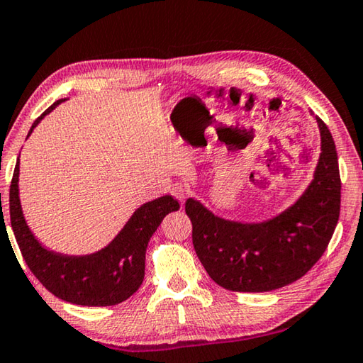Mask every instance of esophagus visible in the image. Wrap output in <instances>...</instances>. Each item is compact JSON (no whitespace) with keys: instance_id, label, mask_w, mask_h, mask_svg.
<instances>
[{"instance_id":"obj_1","label":"esophagus","mask_w":363,"mask_h":363,"mask_svg":"<svg viewBox=\"0 0 363 363\" xmlns=\"http://www.w3.org/2000/svg\"><path fill=\"white\" fill-rule=\"evenodd\" d=\"M172 196H174V198L177 199V201H180L182 204L183 202H185V198H186V189H185V186L182 185V183H175L174 186H172Z\"/></svg>"}]
</instances>
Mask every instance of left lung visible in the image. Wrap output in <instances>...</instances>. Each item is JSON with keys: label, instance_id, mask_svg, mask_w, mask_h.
Returning <instances> with one entry per match:
<instances>
[{"label": "left lung", "instance_id": "left-lung-1", "mask_svg": "<svg viewBox=\"0 0 363 363\" xmlns=\"http://www.w3.org/2000/svg\"><path fill=\"white\" fill-rule=\"evenodd\" d=\"M320 157L314 180L294 206L263 223L220 218L189 198L193 245L213 282L233 291H271L298 281L327 250L340 218L341 180L335 142L317 118Z\"/></svg>", "mask_w": 363, "mask_h": 363}]
</instances>
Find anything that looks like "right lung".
Masks as SVG:
<instances>
[{
	"instance_id": "add662e5",
	"label": "right lung",
	"mask_w": 363,
	"mask_h": 363,
	"mask_svg": "<svg viewBox=\"0 0 363 363\" xmlns=\"http://www.w3.org/2000/svg\"><path fill=\"white\" fill-rule=\"evenodd\" d=\"M63 100H57L35 121L28 135ZM178 208L180 204L172 196L146 202L133 212L105 249L91 255H62L44 249L23 218L18 199V159L9 189L11 226L25 263L50 294L81 306H113L135 294L145 277V253L150 238L165 215Z\"/></svg>"
}]
</instances>
